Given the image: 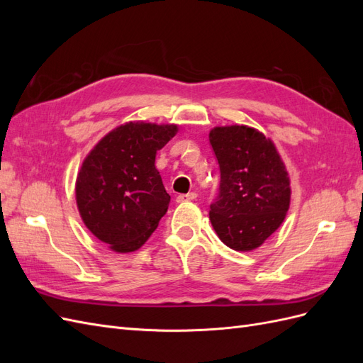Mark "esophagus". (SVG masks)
I'll return each mask as SVG.
<instances>
[{
    "mask_svg": "<svg viewBox=\"0 0 363 363\" xmlns=\"http://www.w3.org/2000/svg\"><path fill=\"white\" fill-rule=\"evenodd\" d=\"M195 199H196V194L195 192H189V194L177 195V199H175V201H177V203H184V201H192Z\"/></svg>",
    "mask_w": 363,
    "mask_h": 363,
    "instance_id": "34e87169",
    "label": "esophagus"
}]
</instances>
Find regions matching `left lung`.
Here are the masks:
<instances>
[{"label": "left lung", "mask_w": 363, "mask_h": 363, "mask_svg": "<svg viewBox=\"0 0 363 363\" xmlns=\"http://www.w3.org/2000/svg\"><path fill=\"white\" fill-rule=\"evenodd\" d=\"M208 140L221 171L219 195L208 211L213 230L232 250H256L289 211L286 167L274 142L252 127H213Z\"/></svg>", "instance_id": "8db88e82"}]
</instances>
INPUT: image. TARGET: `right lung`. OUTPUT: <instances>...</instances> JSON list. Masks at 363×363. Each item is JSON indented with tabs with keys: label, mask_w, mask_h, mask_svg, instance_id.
<instances>
[{
	"label": "right lung",
	"mask_w": 363,
	"mask_h": 363,
	"mask_svg": "<svg viewBox=\"0 0 363 363\" xmlns=\"http://www.w3.org/2000/svg\"><path fill=\"white\" fill-rule=\"evenodd\" d=\"M177 131L175 124L125 123L108 131L83 160L77 207L89 232L111 250H139L167 213L171 196L155 162Z\"/></svg>",
	"instance_id": "right-lung-1"
}]
</instances>
